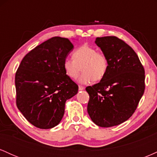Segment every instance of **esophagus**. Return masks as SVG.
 Wrapping results in <instances>:
<instances>
[{
  "label": "esophagus",
  "mask_w": 157,
  "mask_h": 157,
  "mask_svg": "<svg viewBox=\"0 0 157 157\" xmlns=\"http://www.w3.org/2000/svg\"><path fill=\"white\" fill-rule=\"evenodd\" d=\"M78 88H79V91H82V90L85 89L83 86H79Z\"/></svg>",
  "instance_id": "esophagus-1"
}]
</instances>
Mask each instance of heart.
Returning a JSON list of instances; mask_svg holds the SVG:
<instances>
[{
  "mask_svg": "<svg viewBox=\"0 0 157 157\" xmlns=\"http://www.w3.org/2000/svg\"><path fill=\"white\" fill-rule=\"evenodd\" d=\"M72 57L73 59L66 58L63 63L65 74L69 78L76 79L81 68L83 72L77 80L80 84L91 83L105 76L109 68L108 59L101 52H97L96 48L83 45L73 52Z\"/></svg>",
  "mask_w": 157,
  "mask_h": 157,
  "instance_id": "1",
  "label": "heart"
}]
</instances>
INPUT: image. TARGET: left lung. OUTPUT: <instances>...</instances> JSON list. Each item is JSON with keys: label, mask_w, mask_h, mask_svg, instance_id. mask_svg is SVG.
<instances>
[{"label": "left lung", "mask_w": 157, "mask_h": 157, "mask_svg": "<svg viewBox=\"0 0 157 157\" xmlns=\"http://www.w3.org/2000/svg\"><path fill=\"white\" fill-rule=\"evenodd\" d=\"M109 68L98 83L86 87L87 111L100 127L118 125L132 116L145 91V70L131 46L114 36L97 37Z\"/></svg>", "instance_id": "8db88e82"}]
</instances>
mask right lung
Masks as SVG:
<instances>
[{
	"label": "right lung",
	"instance_id": "add662e5",
	"mask_svg": "<svg viewBox=\"0 0 157 157\" xmlns=\"http://www.w3.org/2000/svg\"><path fill=\"white\" fill-rule=\"evenodd\" d=\"M74 46L67 38L53 37L29 52L15 74L16 103L24 117L35 127L57 125L66 100L78 86L66 76L63 63Z\"/></svg>",
	"mask_w": 157,
	"mask_h": 157
}]
</instances>
